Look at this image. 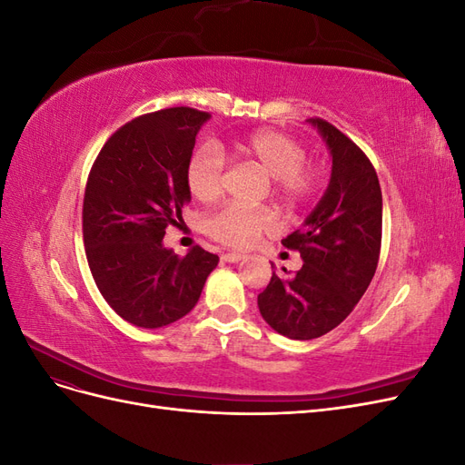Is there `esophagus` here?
<instances>
[{
    "label": "esophagus",
    "instance_id": "1",
    "mask_svg": "<svg viewBox=\"0 0 465 465\" xmlns=\"http://www.w3.org/2000/svg\"><path fill=\"white\" fill-rule=\"evenodd\" d=\"M244 258L246 256L241 254V252H223V254H221V260L223 262H229V263H236V262H241Z\"/></svg>",
    "mask_w": 465,
    "mask_h": 465
}]
</instances>
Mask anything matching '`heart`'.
Here are the masks:
<instances>
[{"label": "heart", "mask_w": 465, "mask_h": 465, "mask_svg": "<svg viewBox=\"0 0 465 465\" xmlns=\"http://www.w3.org/2000/svg\"><path fill=\"white\" fill-rule=\"evenodd\" d=\"M236 157L256 164L272 178L273 195L289 207L304 203L320 186V168L306 163L304 145L279 130H260L232 145ZM223 159L213 147H200L186 164V186L198 202H215L223 192ZM275 221L267 209L224 205L207 219L205 229L217 242L232 248H248Z\"/></svg>", "instance_id": "b5f03b06"}]
</instances>
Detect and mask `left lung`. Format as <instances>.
<instances>
[{
    "mask_svg": "<svg viewBox=\"0 0 465 465\" xmlns=\"http://www.w3.org/2000/svg\"><path fill=\"white\" fill-rule=\"evenodd\" d=\"M308 122L330 149V184L302 227L281 241L299 252L302 267L289 277L273 272L258 294L263 320L302 341L331 331L351 314L371 285L382 244V192L372 163L330 122Z\"/></svg>",
    "mask_w": 465,
    "mask_h": 465,
    "instance_id": "obj_1",
    "label": "left lung"
}]
</instances>
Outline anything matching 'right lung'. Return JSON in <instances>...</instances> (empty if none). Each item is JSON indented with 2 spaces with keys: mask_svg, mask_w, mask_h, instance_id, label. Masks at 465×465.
Returning <instances> with one entry per match:
<instances>
[{
  "mask_svg": "<svg viewBox=\"0 0 465 465\" xmlns=\"http://www.w3.org/2000/svg\"><path fill=\"white\" fill-rule=\"evenodd\" d=\"M211 114L190 106L151 112L108 137L83 198V241L94 283L112 311L137 328H163L200 301L219 256L184 258L163 236L190 200L186 164Z\"/></svg>",
  "mask_w": 465,
  "mask_h": 465,
  "instance_id": "add662e5",
  "label": "right lung"
}]
</instances>
